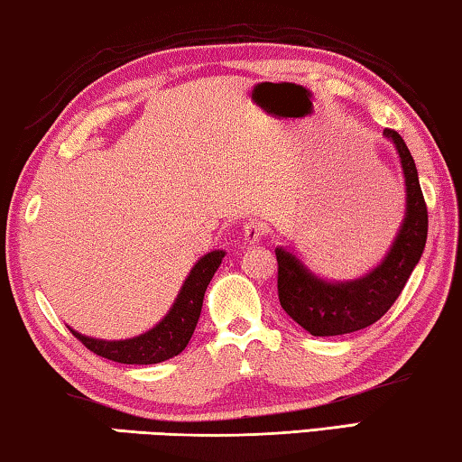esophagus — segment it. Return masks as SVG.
<instances>
[{
    "label": "esophagus",
    "mask_w": 462,
    "mask_h": 462,
    "mask_svg": "<svg viewBox=\"0 0 462 462\" xmlns=\"http://www.w3.org/2000/svg\"><path fill=\"white\" fill-rule=\"evenodd\" d=\"M263 234H265V226L257 219H248L243 228V238H245V245H257L259 240L263 238Z\"/></svg>",
    "instance_id": "obj_1"
}]
</instances>
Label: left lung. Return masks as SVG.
I'll list each match as a JSON object with an SVG mask.
<instances>
[{"label": "left lung", "mask_w": 462, "mask_h": 462, "mask_svg": "<svg viewBox=\"0 0 462 462\" xmlns=\"http://www.w3.org/2000/svg\"><path fill=\"white\" fill-rule=\"evenodd\" d=\"M401 156L407 187V216L391 253L368 275L356 282L328 283L312 275L294 254L275 248L277 296L282 309L314 337L360 331L389 312L421 259L428 238V205L407 143L394 129H384Z\"/></svg>", "instance_id": "8db88e82"}]
</instances>
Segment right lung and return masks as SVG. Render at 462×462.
Listing matches in <instances>:
<instances>
[{
  "label": "right lung",
  "mask_w": 462,
  "mask_h": 462,
  "mask_svg": "<svg viewBox=\"0 0 462 462\" xmlns=\"http://www.w3.org/2000/svg\"><path fill=\"white\" fill-rule=\"evenodd\" d=\"M224 259V251L208 253L199 263L191 269L185 285L180 288L177 302L172 304L171 312L148 333L134 337L125 341H102L84 337L69 328L73 337H78L84 346L106 360L119 364H158L171 357L179 356L187 343L191 341V335L199 320L205 290L211 282V277Z\"/></svg>",
  "instance_id": "right-lung-1"
}]
</instances>
